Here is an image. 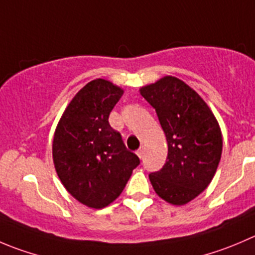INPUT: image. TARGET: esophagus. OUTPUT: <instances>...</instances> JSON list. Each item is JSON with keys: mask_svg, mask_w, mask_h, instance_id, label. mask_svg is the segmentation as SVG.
Returning <instances> with one entry per match:
<instances>
[{"mask_svg": "<svg viewBox=\"0 0 255 255\" xmlns=\"http://www.w3.org/2000/svg\"><path fill=\"white\" fill-rule=\"evenodd\" d=\"M137 155H138V157L140 158V159H142V158H143V155H144V148H143V147H140L139 149L137 150Z\"/></svg>", "mask_w": 255, "mask_h": 255, "instance_id": "1", "label": "esophagus"}]
</instances>
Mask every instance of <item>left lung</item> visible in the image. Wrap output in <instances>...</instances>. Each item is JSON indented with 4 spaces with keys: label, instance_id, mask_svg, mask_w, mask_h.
<instances>
[{
    "label": "left lung",
    "instance_id": "left-lung-1",
    "mask_svg": "<svg viewBox=\"0 0 255 255\" xmlns=\"http://www.w3.org/2000/svg\"><path fill=\"white\" fill-rule=\"evenodd\" d=\"M155 110L168 143V155L149 180L165 202L183 206L213 179L223 148L221 128L211 108L179 78L165 76L139 90Z\"/></svg>",
    "mask_w": 255,
    "mask_h": 255
}]
</instances>
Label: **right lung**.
I'll return each instance as SVG.
<instances>
[{"mask_svg": "<svg viewBox=\"0 0 255 255\" xmlns=\"http://www.w3.org/2000/svg\"><path fill=\"white\" fill-rule=\"evenodd\" d=\"M122 95L110 81H91L71 101L54 132L52 155L58 178L71 196L91 208L118 198L139 164L108 122Z\"/></svg>", "mask_w": 255, "mask_h": 255, "instance_id": "obj_1", "label": "right lung"}]
</instances>
